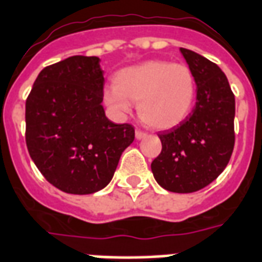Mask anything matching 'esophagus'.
Listing matches in <instances>:
<instances>
[{"label":"esophagus","mask_w":262,"mask_h":262,"mask_svg":"<svg viewBox=\"0 0 262 262\" xmlns=\"http://www.w3.org/2000/svg\"><path fill=\"white\" fill-rule=\"evenodd\" d=\"M147 137V133H144V132L141 130H136V139L137 140H143Z\"/></svg>","instance_id":"1"}]
</instances>
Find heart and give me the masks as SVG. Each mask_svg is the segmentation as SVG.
<instances>
[{
	"label": "heart",
	"mask_w": 262,
	"mask_h": 262,
	"mask_svg": "<svg viewBox=\"0 0 262 262\" xmlns=\"http://www.w3.org/2000/svg\"><path fill=\"white\" fill-rule=\"evenodd\" d=\"M104 91V103L117 114L130 111L137 103L140 119L149 127L165 130L177 126L192 111L196 81L188 66L148 60L115 74Z\"/></svg>",
	"instance_id": "1"
}]
</instances>
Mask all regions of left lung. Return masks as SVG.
<instances>
[{"mask_svg":"<svg viewBox=\"0 0 262 262\" xmlns=\"http://www.w3.org/2000/svg\"><path fill=\"white\" fill-rule=\"evenodd\" d=\"M196 81V104L185 121L159 133L162 151L151 170L162 188L177 193L199 191L228 165L235 144V96L219 66L180 48Z\"/></svg>","mask_w":262,"mask_h":262,"instance_id":"left-lung-1","label":"left lung"}]
</instances>
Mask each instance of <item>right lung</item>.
<instances>
[{"instance_id": "right-lung-1", "label": "right lung", "mask_w": 262, "mask_h": 262, "mask_svg": "<svg viewBox=\"0 0 262 262\" xmlns=\"http://www.w3.org/2000/svg\"><path fill=\"white\" fill-rule=\"evenodd\" d=\"M103 74L99 57L71 56L38 74L26 101L30 157L63 192L89 195L104 188L135 140L132 125L105 117Z\"/></svg>"}]
</instances>
